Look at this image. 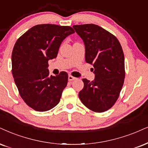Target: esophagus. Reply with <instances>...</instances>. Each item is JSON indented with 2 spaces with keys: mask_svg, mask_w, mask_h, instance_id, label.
Segmentation results:
<instances>
[{
  "mask_svg": "<svg viewBox=\"0 0 148 148\" xmlns=\"http://www.w3.org/2000/svg\"><path fill=\"white\" fill-rule=\"evenodd\" d=\"M76 79V77H73V76H72L71 75H69V81H73V80H75Z\"/></svg>",
  "mask_w": 148,
  "mask_h": 148,
  "instance_id": "esophagus-1",
  "label": "esophagus"
}]
</instances>
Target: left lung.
I'll list each match as a JSON object with an SVG mask.
<instances>
[{"mask_svg":"<svg viewBox=\"0 0 148 148\" xmlns=\"http://www.w3.org/2000/svg\"><path fill=\"white\" fill-rule=\"evenodd\" d=\"M85 45V60L92 64L95 77L83 79L79 97L85 106L96 112L112 107L119 96L125 78L124 55L115 36L94 24L73 25Z\"/></svg>","mask_w":148,"mask_h":148,"instance_id":"8db88e82","label":"left lung"}]
</instances>
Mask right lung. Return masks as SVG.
Segmentation results:
<instances>
[{
	"label": "right lung",
	"instance_id": "right-lung-1",
	"mask_svg": "<svg viewBox=\"0 0 148 148\" xmlns=\"http://www.w3.org/2000/svg\"><path fill=\"white\" fill-rule=\"evenodd\" d=\"M75 33L69 26L51 24L32 27L16 41L12 55V75L22 99L36 111L52 109L68 82L62 71L49 75L48 61L57 57L62 42Z\"/></svg>",
	"mask_w": 148,
	"mask_h": 148
}]
</instances>
